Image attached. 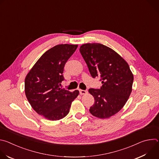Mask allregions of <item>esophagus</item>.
Wrapping results in <instances>:
<instances>
[{
  "mask_svg": "<svg viewBox=\"0 0 159 159\" xmlns=\"http://www.w3.org/2000/svg\"><path fill=\"white\" fill-rule=\"evenodd\" d=\"M79 93H80V94L81 95H84V94H87V90H81L80 89L79 90Z\"/></svg>",
  "mask_w": 159,
  "mask_h": 159,
  "instance_id": "esophagus-1",
  "label": "esophagus"
}]
</instances>
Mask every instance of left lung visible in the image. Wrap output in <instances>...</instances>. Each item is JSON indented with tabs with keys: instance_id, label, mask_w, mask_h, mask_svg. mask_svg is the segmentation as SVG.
<instances>
[{
	"instance_id": "left-lung-1",
	"label": "left lung",
	"mask_w": 159,
	"mask_h": 159,
	"mask_svg": "<svg viewBox=\"0 0 159 159\" xmlns=\"http://www.w3.org/2000/svg\"><path fill=\"white\" fill-rule=\"evenodd\" d=\"M79 50L90 75L100 77L102 84L100 89H89L95 100L89 111L96 117L108 118L122 109L131 93L129 66L116 52L100 43L82 44Z\"/></svg>"
}]
</instances>
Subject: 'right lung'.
I'll return each mask as SVG.
<instances>
[{
  "label": "right lung",
  "mask_w": 159,
  "mask_h": 159,
  "mask_svg": "<svg viewBox=\"0 0 159 159\" xmlns=\"http://www.w3.org/2000/svg\"><path fill=\"white\" fill-rule=\"evenodd\" d=\"M78 45H56L37 61L25 79L26 96L33 109L51 121L65 117L72 102L78 96V90L70 92L60 85L64 66Z\"/></svg>",
  "instance_id": "right-lung-1"
}]
</instances>
